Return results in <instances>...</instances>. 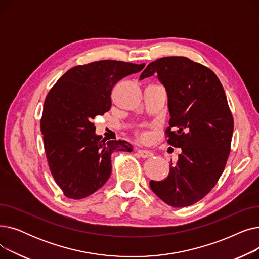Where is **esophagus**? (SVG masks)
Returning a JSON list of instances; mask_svg holds the SVG:
<instances>
[{"instance_id":"1","label":"esophagus","mask_w":259,"mask_h":259,"mask_svg":"<svg viewBox=\"0 0 259 259\" xmlns=\"http://www.w3.org/2000/svg\"><path fill=\"white\" fill-rule=\"evenodd\" d=\"M138 153L140 154L141 157L143 158H148V157H151L153 156V153L151 151H148V150H142V149H140V150H138Z\"/></svg>"}]
</instances>
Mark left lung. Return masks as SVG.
Returning <instances> with one entry per match:
<instances>
[{"mask_svg":"<svg viewBox=\"0 0 259 259\" xmlns=\"http://www.w3.org/2000/svg\"><path fill=\"white\" fill-rule=\"evenodd\" d=\"M153 74L168 95V143L182 148V153L167 178L151 181L150 188L167 205L188 207L205 197L223 174L233 116L222 83L206 66L185 57H166L149 64L140 79Z\"/></svg>","mask_w":259,"mask_h":259,"instance_id":"left-lung-1","label":"left lung"}]
</instances>
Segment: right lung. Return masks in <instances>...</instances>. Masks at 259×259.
Returning <instances> with one entry per match:
<instances>
[{
	"label": "right lung",
	"instance_id": "obj_1",
	"mask_svg": "<svg viewBox=\"0 0 259 259\" xmlns=\"http://www.w3.org/2000/svg\"><path fill=\"white\" fill-rule=\"evenodd\" d=\"M145 64L104 60L68 70L47 94L40 131L49 169L64 195L85 198L111 174V154L132 151L126 141H106L92 122L111 108L118 80L138 73Z\"/></svg>",
	"mask_w": 259,
	"mask_h": 259
}]
</instances>
